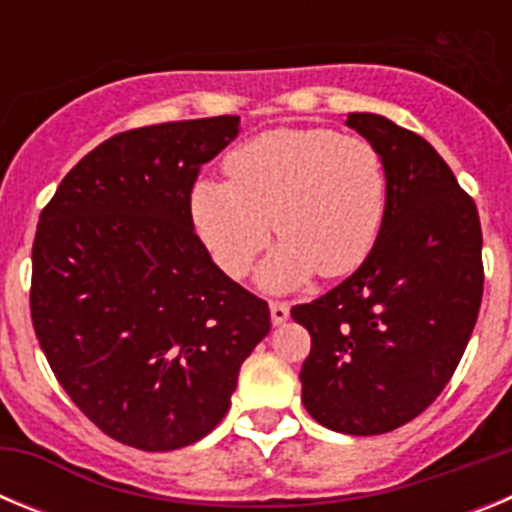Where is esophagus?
Returning a JSON list of instances; mask_svg holds the SVG:
<instances>
[{
	"label": "esophagus",
	"mask_w": 512,
	"mask_h": 512,
	"mask_svg": "<svg viewBox=\"0 0 512 512\" xmlns=\"http://www.w3.org/2000/svg\"><path fill=\"white\" fill-rule=\"evenodd\" d=\"M269 310H271V323H274V325H282L284 320L289 318V305H287V302H271Z\"/></svg>",
	"instance_id": "esophagus-1"
}]
</instances>
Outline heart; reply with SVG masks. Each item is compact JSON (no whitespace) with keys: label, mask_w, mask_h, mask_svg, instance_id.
Returning <instances> with one entry per match:
<instances>
[{"label":"heart","mask_w":512,"mask_h":512,"mask_svg":"<svg viewBox=\"0 0 512 512\" xmlns=\"http://www.w3.org/2000/svg\"><path fill=\"white\" fill-rule=\"evenodd\" d=\"M228 182L202 179L189 194L192 223L228 277H243L269 243L266 289L300 287L318 271L343 277L372 253L387 215V166L372 140L330 128H279L225 158Z\"/></svg>","instance_id":"obj_1"}]
</instances>
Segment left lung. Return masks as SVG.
<instances>
[{"instance_id":"1","label":"left lung","mask_w":512,"mask_h":512,"mask_svg":"<svg viewBox=\"0 0 512 512\" xmlns=\"http://www.w3.org/2000/svg\"><path fill=\"white\" fill-rule=\"evenodd\" d=\"M346 125L382 153L387 215L364 264L292 318L312 338L307 413L330 431L377 436L418 418L459 366L482 302V228L428 140L372 112Z\"/></svg>"}]
</instances>
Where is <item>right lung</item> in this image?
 Here are the masks:
<instances>
[{
  "mask_svg": "<svg viewBox=\"0 0 512 512\" xmlns=\"http://www.w3.org/2000/svg\"><path fill=\"white\" fill-rule=\"evenodd\" d=\"M241 117L112 135L40 212L30 315L53 374L99 431L140 451L200 441L225 418L269 305L225 277L194 233L200 166Z\"/></svg>",
  "mask_w": 512,
  "mask_h": 512,
  "instance_id": "1",
  "label": "right lung"
}]
</instances>
